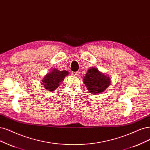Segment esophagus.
Returning a JSON list of instances; mask_svg holds the SVG:
<instances>
[{
    "label": "esophagus",
    "mask_w": 150,
    "mask_h": 150,
    "mask_svg": "<svg viewBox=\"0 0 150 150\" xmlns=\"http://www.w3.org/2000/svg\"><path fill=\"white\" fill-rule=\"evenodd\" d=\"M73 75L74 76H78L79 75V72H73Z\"/></svg>",
    "instance_id": "obj_1"
}]
</instances>
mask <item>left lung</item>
<instances>
[{
  "label": "left lung",
  "mask_w": 150,
  "mask_h": 150,
  "mask_svg": "<svg viewBox=\"0 0 150 150\" xmlns=\"http://www.w3.org/2000/svg\"><path fill=\"white\" fill-rule=\"evenodd\" d=\"M85 75L84 83L87 90L92 94H100L110 84V77L100 73L97 68L89 69Z\"/></svg>",
  "instance_id": "1"
}]
</instances>
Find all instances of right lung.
<instances>
[{
	"label": "right lung",
	"mask_w": 150,
	"mask_h": 150,
	"mask_svg": "<svg viewBox=\"0 0 150 150\" xmlns=\"http://www.w3.org/2000/svg\"><path fill=\"white\" fill-rule=\"evenodd\" d=\"M68 74L69 72L67 71H59L54 68L45 76L42 84L48 91H54L63 81L64 77Z\"/></svg>",
	"instance_id": "right-lung-1"
}]
</instances>
